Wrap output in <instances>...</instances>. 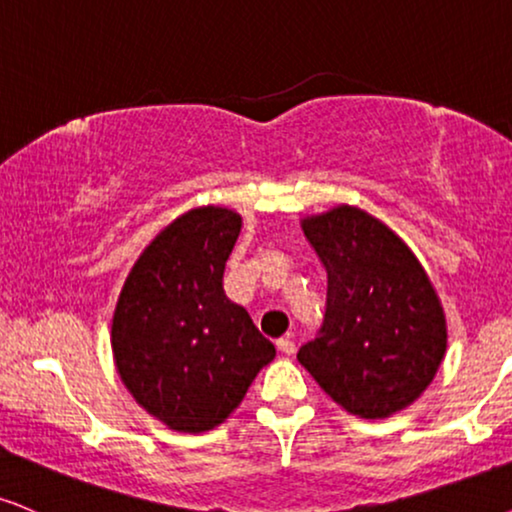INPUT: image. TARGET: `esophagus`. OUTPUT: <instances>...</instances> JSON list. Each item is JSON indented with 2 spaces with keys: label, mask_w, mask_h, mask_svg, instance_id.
<instances>
[{
  "label": "esophagus",
  "mask_w": 512,
  "mask_h": 512,
  "mask_svg": "<svg viewBox=\"0 0 512 512\" xmlns=\"http://www.w3.org/2000/svg\"><path fill=\"white\" fill-rule=\"evenodd\" d=\"M277 351L285 353V356H292V353L296 351V344L289 337H282V339H277Z\"/></svg>",
  "instance_id": "obj_1"
}]
</instances>
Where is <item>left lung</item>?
Wrapping results in <instances>:
<instances>
[{
    "mask_svg": "<svg viewBox=\"0 0 512 512\" xmlns=\"http://www.w3.org/2000/svg\"><path fill=\"white\" fill-rule=\"evenodd\" d=\"M301 227L327 270V301L296 358L349 413L389 418L418 399L444 358L446 320L430 277L361 208H332Z\"/></svg>",
    "mask_w": 512,
    "mask_h": 512,
    "instance_id": "obj_1",
    "label": "left lung"
}]
</instances>
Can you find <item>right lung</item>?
I'll use <instances>...</instances> for the list:
<instances>
[{
  "instance_id": "obj_1",
  "label": "right lung",
  "mask_w": 512,
  "mask_h": 512,
  "mask_svg": "<svg viewBox=\"0 0 512 512\" xmlns=\"http://www.w3.org/2000/svg\"><path fill=\"white\" fill-rule=\"evenodd\" d=\"M239 230L235 211L194 208L144 249L118 296V375L170 430H213L275 358V346L223 289Z\"/></svg>"
}]
</instances>
